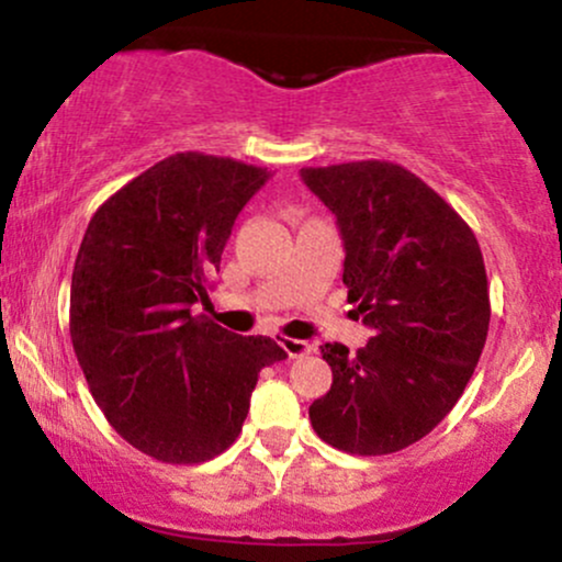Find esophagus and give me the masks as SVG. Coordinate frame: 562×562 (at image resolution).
<instances>
[{
  "label": "esophagus",
  "mask_w": 562,
  "mask_h": 562,
  "mask_svg": "<svg viewBox=\"0 0 562 562\" xmlns=\"http://www.w3.org/2000/svg\"><path fill=\"white\" fill-rule=\"evenodd\" d=\"M280 344H282V349L288 351V357H293V360L312 355V349H314L310 341H301V338H282Z\"/></svg>",
  "instance_id": "34e87169"
}]
</instances>
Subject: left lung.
Instances as JSON below:
<instances>
[{"mask_svg":"<svg viewBox=\"0 0 562 562\" xmlns=\"http://www.w3.org/2000/svg\"><path fill=\"white\" fill-rule=\"evenodd\" d=\"M301 181L336 215L344 285L373 330L357 355L319 347L333 384L310 405L312 427L338 451H403L451 413L485 347L483 252L464 218L394 162L301 168Z\"/></svg>","mask_w":562,"mask_h":562,"instance_id":"left-lung-1","label":"left lung"}]
</instances>
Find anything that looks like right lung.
<instances>
[{"label":"right lung","mask_w":562,"mask_h":562,"mask_svg":"<svg viewBox=\"0 0 562 562\" xmlns=\"http://www.w3.org/2000/svg\"><path fill=\"white\" fill-rule=\"evenodd\" d=\"M271 172L183 151L140 172L90 218L71 274V344L98 408L168 464H200L243 431L261 368L285 360L267 336L205 314L234 221Z\"/></svg>","instance_id":"right-lung-1"}]
</instances>
